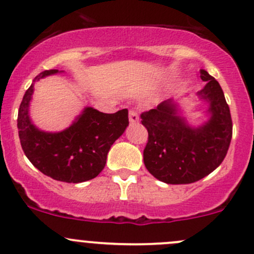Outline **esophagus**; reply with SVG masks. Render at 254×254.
Listing matches in <instances>:
<instances>
[{
	"label": "esophagus",
	"mask_w": 254,
	"mask_h": 254,
	"mask_svg": "<svg viewBox=\"0 0 254 254\" xmlns=\"http://www.w3.org/2000/svg\"><path fill=\"white\" fill-rule=\"evenodd\" d=\"M129 120H130V123H132V124L138 122V114H137V112L134 111V109H130L129 111Z\"/></svg>",
	"instance_id": "obj_1"
}]
</instances>
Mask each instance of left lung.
<instances>
[{"mask_svg": "<svg viewBox=\"0 0 254 254\" xmlns=\"http://www.w3.org/2000/svg\"><path fill=\"white\" fill-rule=\"evenodd\" d=\"M201 79L207 84L197 95L209 103L210 114L203 125H189L172 98L141 114V123L148 131L143 162L163 183L176 185L201 180L217 169L228 153L233 137L230 109L217 80L203 69Z\"/></svg>", "mask_w": 254, "mask_h": 254, "instance_id": "left-lung-1", "label": "left lung"}]
</instances>
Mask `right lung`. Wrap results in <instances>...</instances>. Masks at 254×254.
Listing matches in <instances>:
<instances>
[{"label": "right lung", "mask_w": 254, "mask_h": 254, "mask_svg": "<svg viewBox=\"0 0 254 254\" xmlns=\"http://www.w3.org/2000/svg\"><path fill=\"white\" fill-rule=\"evenodd\" d=\"M56 73L57 69L42 71L34 82ZM34 82L18 111V132L25 156L40 172L55 180L78 184L96 178L105 168L111 146L129 125L127 109L107 114L86 107L63 131H41L29 117Z\"/></svg>", "instance_id": "obj_1"}]
</instances>
